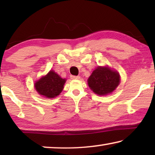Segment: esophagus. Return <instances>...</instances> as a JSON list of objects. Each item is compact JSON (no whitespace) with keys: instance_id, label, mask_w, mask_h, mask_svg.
<instances>
[{"instance_id":"34e87169","label":"esophagus","mask_w":155,"mask_h":155,"mask_svg":"<svg viewBox=\"0 0 155 155\" xmlns=\"http://www.w3.org/2000/svg\"><path fill=\"white\" fill-rule=\"evenodd\" d=\"M71 78L72 80H80V76H75V75H71Z\"/></svg>"}]
</instances>
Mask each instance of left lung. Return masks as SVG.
Listing matches in <instances>:
<instances>
[{"mask_svg":"<svg viewBox=\"0 0 155 155\" xmlns=\"http://www.w3.org/2000/svg\"><path fill=\"white\" fill-rule=\"evenodd\" d=\"M88 85L95 94L104 96L113 92L120 83V75L107 66H98L87 80Z\"/></svg>","mask_w":155,"mask_h":155,"instance_id":"obj_1","label":"left lung"}]
</instances>
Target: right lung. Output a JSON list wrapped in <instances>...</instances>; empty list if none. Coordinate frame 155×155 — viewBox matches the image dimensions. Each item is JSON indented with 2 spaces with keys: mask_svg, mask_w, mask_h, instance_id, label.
I'll return each mask as SVG.
<instances>
[{
  "mask_svg": "<svg viewBox=\"0 0 155 155\" xmlns=\"http://www.w3.org/2000/svg\"><path fill=\"white\" fill-rule=\"evenodd\" d=\"M66 80L63 79L54 71L41 77L35 84V90L40 95L46 98H54L60 94L64 87Z\"/></svg>",
  "mask_w": 155,
  "mask_h": 155,
  "instance_id": "1",
  "label": "right lung"
}]
</instances>
